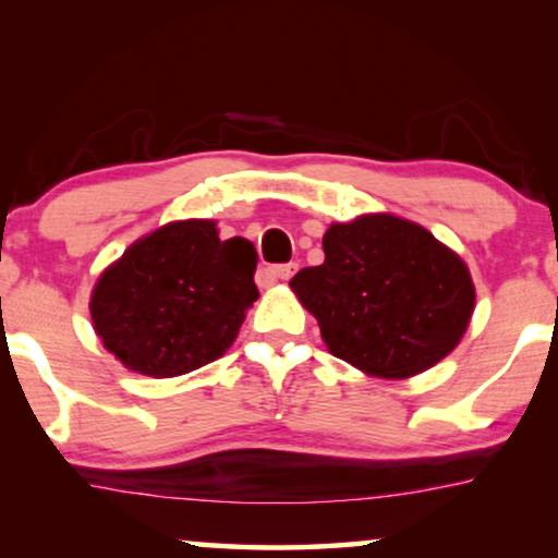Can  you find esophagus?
<instances>
[{
	"label": "esophagus",
	"instance_id": "esophagus-1",
	"mask_svg": "<svg viewBox=\"0 0 558 558\" xmlns=\"http://www.w3.org/2000/svg\"><path fill=\"white\" fill-rule=\"evenodd\" d=\"M294 271H296V264H277V266H271V269H269L271 277L274 279H281V281L292 279Z\"/></svg>",
	"mask_w": 558,
	"mask_h": 558
}]
</instances>
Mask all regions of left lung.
Listing matches in <instances>:
<instances>
[{
	"mask_svg": "<svg viewBox=\"0 0 558 558\" xmlns=\"http://www.w3.org/2000/svg\"><path fill=\"white\" fill-rule=\"evenodd\" d=\"M325 264L289 281L317 317L332 355L380 378L439 363L468 330L475 287L468 266L426 228L363 216L327 228Z\"/></svg>",
	"mask_w": 558,
	"mask_h": 558,
	"instance_id": "left-lung-1",
	"label": "left lung"
}]
</instances>
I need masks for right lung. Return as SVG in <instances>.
<instances>
[{
	"label": "right lung",
	"instance_id": "1",
	"mask_svg": "<svg viewBox=\"0 0 558 558\" xmlns=\"http://www.w3.org/2000/svg\"><path fill=\"white\" fill-rule=\"evenodd\" d=\"M256 248L218 239L213 220L170 223L136 241L90 296L98 338L126 368L172 378L231 348L256 302Z\"/></svg>",
	"mask_w": 558,
	"mask_h": 558
}]
</instances>
